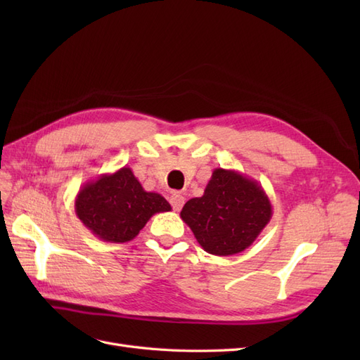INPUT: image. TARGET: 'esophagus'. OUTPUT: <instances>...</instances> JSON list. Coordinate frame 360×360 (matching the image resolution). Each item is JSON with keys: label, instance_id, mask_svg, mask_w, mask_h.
<instances>
[{"label": "esophagus", "instance_id": "34e87169", "mask_svg": "<svg viewBox=\"0 0 360 360\" xmlns=\"http://www.w3.org/2000/svg\"><path fill=\"white\" fill-rule=\"evenodd\" d=\"M169 202H171V205H172V209L176 210V212H180L181 210V207H183V204H184V197L181 193H179V192H172L171 193V197H169Z\"/></svg>", "mask_w": 360, "mask_h": 360}]
</instances>
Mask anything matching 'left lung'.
Listing matches in <instances>:
<instances>
[{"instance_id": "left-lung-1", "label": "left lung", "mask_w": 360, "mask_h": 360, "mask_svg": "<svg viewBox=\"0 0 360 360\" xmlns=\"http://www.w3.org/2000/svg\"><path fill=\"white\" fill-rule=\"evenodd\" d=\"M274 209L263 186L234 169L216 168L200 198L183 205L180 217L212 255L240 254L270 222Z\"/></svg>"}]
</instances>
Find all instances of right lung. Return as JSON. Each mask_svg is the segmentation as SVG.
<instances>
[{"label": "right lung", "instance_id": "add662e5", "mask_svg": "<svg viewBox=\"0 0 360 360\" xmlns=\"http://www.w3.org/2000/svg\"><path fill=\"white\" fill-rule=\"evenodd\" d=\"M169 210V202L158 192L144 191L129 167L86 181L75 198L84 226L110 243L134 240L151 216Z\"/></svg>", "mask_w": 360, "mask_h": 360}]
</instances>
